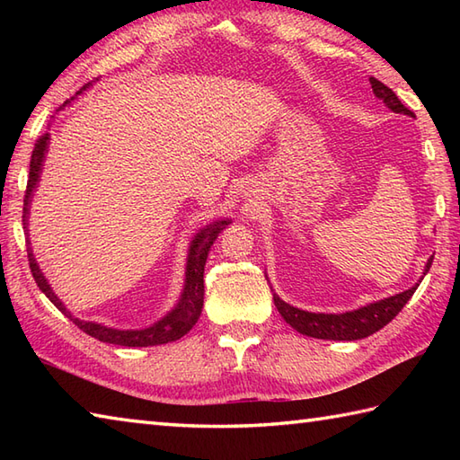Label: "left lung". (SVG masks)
Instances as JSON below:
<instances>
[{
	"instance_id": "left-lung-1",
	"label": "left lung",
	"mask_w": 460,
	"mask_h": 460,
	"mask_svg": "<svg viewBox=\"0 0 460 460\" xmlns=\"http://www.w3.org/2000/svg\"><path fill=\"white\" fill-rule=\"evenodd\" d=\"M369 84L374 89V94L377 96L379 101H384V104L387 106L389 111H394L397 114H407V116H415L411 111L405 109L402 104V101L397 99V94L385 86L381 81L369 76ZM433 259L427 261L425 265V272L431 269ZM423 280V279H421ZM419 280V282H421ZM419 282L415 287H411L409 290L399 292L395 296L384 298L379 302H371L367 306H361L358 310L351 312H344V314H324V312H306L287 305L285 300H280L279 295H272L275 298V306L280 312V316L287 320V324H290L296 332L310 338H318V340H361L367 338L371 334H376L377 330L384 328L385 324H389L402 308L407 305V300L413 296V292L417 290Z\"/></svg>"
}]
</instances>
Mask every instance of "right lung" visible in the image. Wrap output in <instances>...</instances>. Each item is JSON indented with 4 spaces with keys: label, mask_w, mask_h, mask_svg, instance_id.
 I'll return each mask as SVG.
<instances>
[{
    "label": "right lung",
    "mask_w": 460,
    "mask_h": 460,
    "mask_svg": "<svg viewBox=\"0 0 460 460\" xmlns=\"http://www.w3.org/2000/svg\"><path fill=\"white\" fill-rule=\"evenodd\" d=\"M89 86H91V83L84 84L76 94H83L86 89H89ZM71 101H66L65 104H68ZM47 148H49V134L39 136V140L35 142V148H33V154H31V164H29V180H27V190H25V199H23V229L25 231H27L29 208H31L33 193H35L37 185H39V178H41ZM229 223H231L229 219L213 221L209 225H205L203 229H199L198 235L191 239L190 251H188V265H185V285H183V292L180 296V302L162 320L154 322L152 326L142 328V330H116V328L96 324V322H86V320H79V318L71 316V312L65 308L63 302L58 300V296L53 292L51 285H49L47 279L43 277V272H41V269H39L37 261L33 257L31 247L27 249L29 269H31L37 287L41 288L43 295L49 300H51L53 305L58 310H61L66 318H71L75 324L79 326L83 332H86L89 336L101 340V341H106V344L128 346V348H146V346L168 344V341H175V340H180L181 336L188 334V332L195 326V322L199 320L201 308H203L205 261H208L213 241L217 239L219 233L225 227H227Z\"/></svg>",
    "instance_id": "1"
}]
</instances>
